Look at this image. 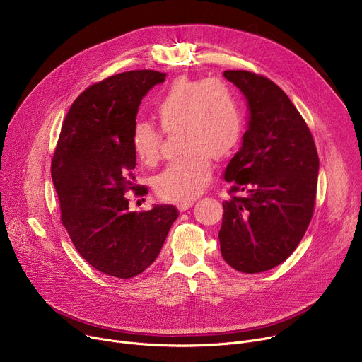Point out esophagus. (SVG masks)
I'll list each match as a JSON object with an SVG mask.
<instances>
[{"mask_svg":"<svg viewBox=\"0 0 362 362\" xmlns=\"http://www.w3.org/2000/svg\"><path fill=\"white\" fill-rule=\"evenodd\" d=\"M193 200H182V202H177V209L180 211V212H185V211H187L189 208H192L193 206Z\"/></svg>","mask_w":362,"mask_h":362,"instance_id":"esophagus-1","label":"esophagus"}]
</instances>
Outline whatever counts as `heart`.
Returning a JSON list of instances; mask_svg holds the SVG:
<instances>
[{
  "label": "heart",
  "instance_id": "heart-1",
  "mask_svg": "<svg viewBox=\"0 0 362 362\" xmlns=\"http://www.w3.org/2000/svg\"><path fill=\"white\" fill-rule=\"evenodd\" d=\"M154 116L166 132L179 129V158L154 179L158 194L168 200H190L209 185L212 154L223 158L238 146L242 117L232 91L221 81L179 78L154 103ZM132 148L144 165L160 158L162 134L153 124L137 122Z\"/></svg>",
  "mask_w": 362,
  "mask_h": 362
}]
</instances>
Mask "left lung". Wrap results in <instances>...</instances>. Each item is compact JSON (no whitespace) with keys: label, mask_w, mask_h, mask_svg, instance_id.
<instances>
[{"label":"left lung","mask_w":362,"mask_h":362,"mask_svg":"<svg viewBox=\"0 0 362 362\" xmlns=\"http://www.w3.org/2000/svg\"><path fill=\"white\" fill-rule=\"evenodd\" d=\"M225 78L246 98L247 130L223 179L219 230L223 259L245 274L269 271L296 249L314 214L320 159L305 120L282 88L250 71L228 70Z\"/></svg>","instance_id":"8db88e82"}]
</instances>
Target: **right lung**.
<instances>
[{"instance_id": "right-lung-1", "label": "right lung", "mask_w": 362, "mask_h": 362, "mask_svg": "<svg viewBox=\"0 0 362 362\" xmlns=\"http://www.w3.org/2000/svg\"><path fill=\"white\" fill-rule=\"evenodd\" d=\"M165 73L139 70L103 80L71 105L51 163L62 222L76 249L97 271L129 279L160 253L177 219L173 204L129 212L136 154L132 129L141 98Z\"/></svg>"}]
</instances>
